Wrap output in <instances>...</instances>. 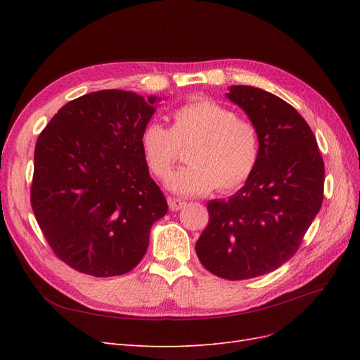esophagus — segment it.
<instances>
[{
  "label": "esophagus",
  "instance_id": "obj_1",
  "mask_svg": "<svg viewBox=\"0 0 360 360\" xmlns=\"http://www.w3.org/2000/svg\"><path fill=\"white\" fill-rule=\"evenodd\" d=\"M168 205H169V210L177 212V210L183 209L184 205H186V201L179 200V198H168Z\"/></svg>",
  "mask_w": 360,
  "mask_h": 360
}]
</instances>
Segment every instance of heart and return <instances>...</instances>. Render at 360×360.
<instances>
[{
    "mask_svg": "<svg viewBox=\"0 0 360 360\" xmlns=\"http://www.w3.org/2000/svg\"><path fill=\"white\" fill-rule=\"evenodd\" d=\"M191 142L190 165L169 176L179 146ZM139 147L148 169L159 179L167 175V188L179 195L242 186L254 174L261 155L257 126L213 99H197L177 108L171 129L151 120L141 132Z\"/></svg>",
    "mask_w": 360,
    "mask_h": 360,
    "instance_id": "heart-1",
    "label": "heart"
}]
</instances>
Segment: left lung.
<instances>
[{"instance_id":"8db88e82","label":"left lung","mask_w":360,"mask_h":360,"mask_svg":"<svg viewBox=\"0 0 360 360\" xmlns=\"http://www.w3.org/2000/svg\"><path fill=\"white\" fill-rule=\"evenodd\" d=\"M226 97L257 126L261 155L240 191L207 204L210 221L195 250L213 275L242 281L297 252L323 202L324 163L311 127L281 97L249 85H231Z\"/></svg>"}]
</instances>
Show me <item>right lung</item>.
Instances as JSON below:
<instances>
[{"mask_svg": "<svg viewBox=\"0 0 360 360\" xmlns=\"http://www.w3.org/2000/svg\"><path fill=\"white\" fill-rule=\"evenodd\" d=\"M159 101L94 91L64 105L39 135L32 212L56 255L81 274H127L168 212L139 147Z\"/></svg>", "mask_w": 360, "mask_h": 360, "instance_id": "add662e5", "label": "right lung"}]
</instances>
